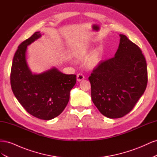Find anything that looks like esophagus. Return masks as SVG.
I'll use <instances>...</instances> for the list:
<instances>
[{"mask_svg":"<svg viewBox=\"0 0 157 157\" xmlns=\"http://www.w3.org/2000/svg\"><path fill=\"white\" fill-rule=\"evenodd\" d=\"M77 78L78 81L80 82V81H81V80H84L85 78V77L82 73H78L77 76Z\"/></svg>","mask_w":157,"mask_h":157,"instance_id":"34e87169","label":"esophagus"}]
</instances>
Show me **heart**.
<instances>
[{
    "label": "heart",
    "mask_w": 157,
    "mask_h": 157,
    "mask_svg": "<svg viewBox=\"0 0 157 157\" xmlns=\"http://www.w3.org/2000/svg\"><path fill=\"white\" fill-rule=\"evenodd\" d=\"M88 52V48H86V47H82V48H80L75 52V56L77 58L82 59L84 58H86ZM99 61H100V55H99V53L98 52H94L88 56L86 61V65L88 67L92 68L98 65Z\"/></svg>",
    "instance_id": "1"
}]
</instances>
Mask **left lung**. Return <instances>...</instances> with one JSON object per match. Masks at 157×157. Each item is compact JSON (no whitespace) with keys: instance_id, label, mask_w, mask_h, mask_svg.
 Listing matches in <instances>:
<instances>
[{"instance_id":"1","label":"left lung","mask_w":157,"mask_h":157,"mask_svg":"<svg viewBox=\"0 0 157 157\" xmlns=\"http://www.w3.org/2000/svg\"><path fill=\"white\" fill-rule=\"evenodd\" d=\"M115 56L100 61L88 80L92 101L102 115L118 118L130 113L147 87L146 60L140 47L124 35Z\"/></svg>"}]
</instances>
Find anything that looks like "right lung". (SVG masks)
I'll list each match as a JSON object with an SVG mask.
<instances>
[{
	"label": "right lung",
	"instance_id": "1",
	"mask_svg": "<svg viewBox=\"0 0 157 157\" xmlns=\"http://www.w3.org/2000/svg\"><path fill=\"white\" fill-rule=\"evenodd\" d=\"M40 36V32H35L18 46L13 58L10 84L14 96L27 113L48 121L59 115L67 106L77 78L75 75H65L56 68L32 74L25 61L26 49Z\"/></svg>",
	"mask_w": 157,
	"mask_h": 157
}]
</instances>
